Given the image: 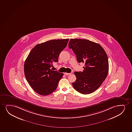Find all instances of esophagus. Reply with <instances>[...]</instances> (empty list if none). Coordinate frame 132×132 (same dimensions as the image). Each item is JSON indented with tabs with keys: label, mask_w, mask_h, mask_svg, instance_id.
Masks as SVG:
<instances>
[{
	"label": "esophagus",
	"mask_w": 132,
	"mask_h": 132,
	"mask_svg": "<svg viewBox=\"0 0 132 132\" xmlns=\"http://www.w3.org/2000/svg\"><path fill=\"white\" fill-rule=\"evenodd\" d=\"M70 73H67V72H65V73H64V74H65V75H70Z\"/></svg>",
	"instance_id": "34e87169"
}]
</instances>
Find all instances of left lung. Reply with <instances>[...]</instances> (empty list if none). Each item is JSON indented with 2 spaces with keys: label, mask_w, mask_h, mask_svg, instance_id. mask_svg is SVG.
I'll return each mask as SVG.
<instances>
[{
  "label": "left lung",
  "mask_w": 132,
  "mask_h": 132,
  "mask_svg": "<svg viewBox=\"0 0 132 132\" xmlns=\"http://www.w3.org/2000/svg\"><path fill=\"white\" fill-rule=\"evenodd\" d=\"M69 47L75 53L77 61L85 63L83 72H75L77 77L72 85L82 94L96 90L106 78L109 63L106 53L101 45L88 40L71 39Z\"/></svg>",
  "instance_id": "obj_1"
}]
</instances>
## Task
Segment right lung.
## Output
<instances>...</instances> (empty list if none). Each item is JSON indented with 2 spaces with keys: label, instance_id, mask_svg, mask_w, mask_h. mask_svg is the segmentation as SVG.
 <instances>
[{
  "label": "right lung",
  "instance_id": "1",
  "mask_svg": "<svg viewBox=\"0 0 132 132\" xmlns=\"http://www.w3.org/2000/svg\"><path fill=\"white\" fill-rule=\"evenodd\" d=\"M69 39L52 40L37 44L24 63V72L29 85L38 94L47 95L56 89L63 74L52 70L53 62L58 61L60 52Z\"/></svg>",
  "mask_w": 132,
  "mask_h": 132
}]
</instances>
